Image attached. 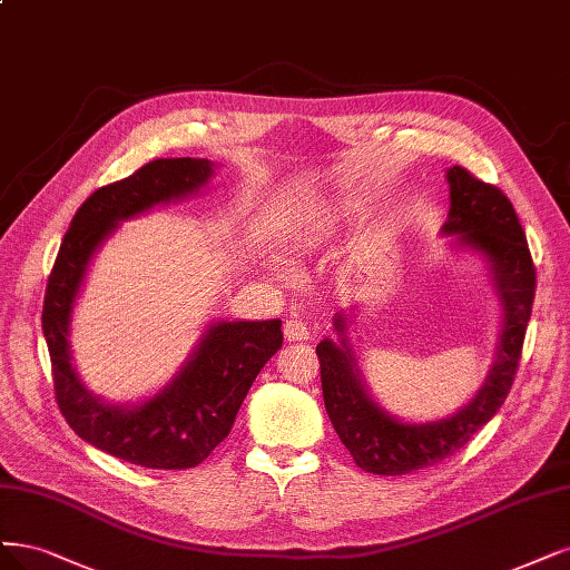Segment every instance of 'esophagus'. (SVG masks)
I'll return each mask as SVG.
<instances>
[{"label": "esophagus", "mask_w": 570, "mask_h": 570, "mask_svg": "<svg viewBox=\"0 0 570 570\" xmlns=\"http://www.w3.org/2000/svg\"><path fill=\"white\" fill-rule=\"evenodd\" d=\"M283 335L287 342H306L308 340V327L302 321H287L283 327Z\"/></svg>", "instance_id": "34e87169"}]
</instances>
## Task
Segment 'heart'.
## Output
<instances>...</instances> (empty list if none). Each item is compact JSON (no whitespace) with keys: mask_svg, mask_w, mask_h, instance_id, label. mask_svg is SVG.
I'll return each mask as SVG.
<instances>
[{"mask_svg":"<svg viewBox=\"0 0 570 570\" xmlns=\"http://www.w3.org/2000/svg\"><path fill=\"white\" fill-rule=\"evenodd\" d=\"M342 219H344V207L342 205H327V207H323L318 212H313L311 228H308L304 240H308V243H323V240H327L330 235L340 228ZM271 268L276 271V276L287 278V268L283 264H271Z\"/></svg>","mask_w":570,"mask_h":570,"instance_id":"obj_1","label":"heart"}]
</instances>
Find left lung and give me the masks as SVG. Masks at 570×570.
<instances>
[{
    "mask_svg": "<svg viewBox=\"0 0 570 570\" xmlns=\"http://www.w3.org/2000/svg\"><path fill=\"white\" fill-rule=\"evenodd\" d=\"M450 209L443 235H455L453 247L483 264L500 299V337L495 361L483 384L450 417L403 422L370 394L353 351L348 330L356 308L335 313L337 340L325 337L316 353L327 417L351 453L370 474L401 476L453 455L476 431L495 417L512 389L528 321L535 299V268L523 228L507 195L479 181L462 167L445 169Z\"/></svg>",
    "mask_w": 570,
    "mask_h": 570,
    "instance_id": "left-lung-1",
    "label": "left lung"
}]
</instances>
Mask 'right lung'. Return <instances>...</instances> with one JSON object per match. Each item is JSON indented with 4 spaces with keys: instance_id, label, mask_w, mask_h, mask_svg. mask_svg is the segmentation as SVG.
<instances>
[{
    "instance_id": "add662e5",
    "label": "right lung",
    "mask_w": 570,
    "mask_h": 570,
    "mask_svg": "<svg viewBox=\"0 0 570 570\" xmlns=\"http://www.w3.org/2000/svg\"><path fill=\"white\" fill-rule=\"evenodd\" d=\"M214 167L205 158H163L98 188L75 212L47 283L42 332L66 422L94 448L148 469L207 460L228 436L252 382L283 346V323L214 321L163 389L136 403H110L94 394L72 363V311L96 252L122 222L200 193Z\"/></svg>"
}]
</instances>
